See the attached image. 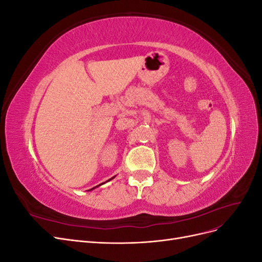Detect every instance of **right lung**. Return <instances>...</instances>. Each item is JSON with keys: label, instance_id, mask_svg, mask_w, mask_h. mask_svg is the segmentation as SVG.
Masks as SVG:
<instances>
[{"label": "right lung", "instance_id": "right-lung-1", "mask_svg": "<svg viewBox=\"0 0 262 262\" xmlns=\"http://www.w3.org/2000/svg\"><path fill=\"white\" fill-rule=\"evenodd\" d=\"M113 178H114V177H113ZM113 178H110V179H109V180H112V179H113ZM109 180H108V181H109ZM93 189H94V188H93ZM91 190H92V189H91Z\"/></svg>", "mask_w": 262, "mask_h": 262}]
</instances>
